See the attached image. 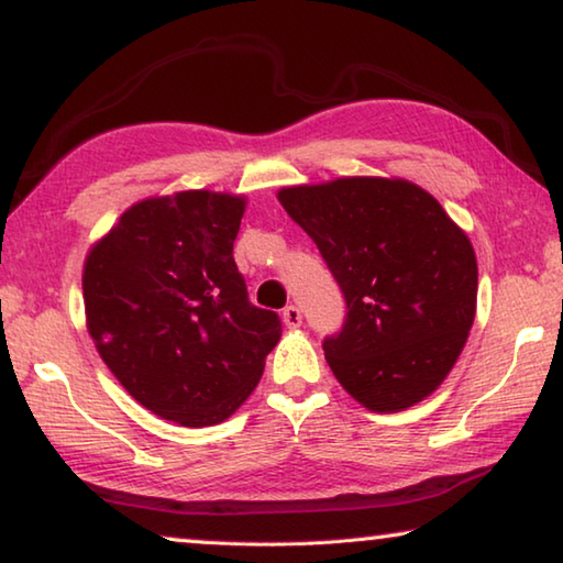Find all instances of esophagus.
<instances>
[{
	"label": "esophagus",
	"instance_id": "34e87169",
	"mask_svg": "<svg viewBox=\"0 0 563 563\" xmlns=\"http://www.w3.org/2000/svg\"><path fill=\"white\" fill-rule=\"evenodd\" d=\"M283 322H285V325H288V328H300L302 312H300L298 305H288V308L283 310Z\"/></svg>",
	"mask_w": 563,
	"mask_h": 563
}]
</instances>
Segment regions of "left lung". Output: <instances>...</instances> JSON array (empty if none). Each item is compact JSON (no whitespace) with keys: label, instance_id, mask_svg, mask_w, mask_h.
<instances>
[{"label":"left lung","instance_id":"8db88e82","mask_svg":"<svg viewBox=\"0 0 563 563\" xmlns=\"http://www.w3.org/2000/svg\"><path fill=\"white\" fill-rule=\"evenodd\" d=\"M278 201L325 258L347 302L325 360L369 412H402L450 375L476 312L472 241L405 178L288 186Z\"/></svg>","mask_w":563,"mask_h":563}]
</instances>
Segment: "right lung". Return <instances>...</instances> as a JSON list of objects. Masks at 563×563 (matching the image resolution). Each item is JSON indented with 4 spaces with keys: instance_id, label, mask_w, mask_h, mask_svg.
Here are the masks:
<instances>
[{
    "instance_id": "1",
    "label": "right lung",
    "mask_w": 563,
    "mask_h": 563,
    "mask_svg": "<svg viewBox=\"0 0 563 563\" xmlns=\"http://www.w3.org/2000/svg\"><path fill=\"white\" fill-rule=\"evenodd\" d=\"M245 196L178 190L133 203L84 261L87 330L139 405L180 427L231 417L258 385L280 318L233 261Z\"/></svg>"
}]
</instances>
